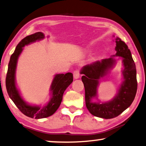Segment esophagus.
I'll return each mask as SVG.
<instances>
[{
  "label": "esophagus",
  "instance_id": "34e87169",
  "mask_svg": "<svg viewBox=\"0 0 146 146\" xmlns=\"http://www.w3.org/2000/svg\"><path fill=\"white\" fill-rule=\"evenodd\" d=\"M81 76V74H80V72H79V70L77 69L74 71L73 72V77H74V79H79V77Z\"/></svg>",
  "mask_w": 146,
  "mask_h": 146
}]
</instances>
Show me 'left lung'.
I'll return each instance as SVG.
<instances>
[{
  "label": "left lung",
  "mask_w": 146,
  "mask_h": 146,
  "mask_svg": "<svg viewBox=\"0 0 146 146\" xmlns=\"http://www.w3.org/2000/svg\"><path fill=\"white\" fill-rule=\"evenodd\" d=\"M115 42L117 53L114 56L123 57L124 81L113 100L102 104L91 102L92 99L97 96V88L100 79L106 76L113 65L115 62L113 58L105 59L87 65L81 71V73L84 75L81 77V80L85 87V104L87 110L94 116L104 119L117 117L129 108L134 100L137 89L136 68L131 51L120 38H116Z\"/></svg>",
  "instance_id": "8db88e82"
}]
</instances>
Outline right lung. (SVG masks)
<instances>
[{"label": "right lung", "instance_id": "add662e5", "mask_svg": "<svg viewBox=\"0 0 146 146\" xmlns=\"http://www.w3.org/2000/svg\"><path fill=\"white\" fill-rule=\"evenodd\" d=\"M44 37L43 33L38 32L27 36L19 42L14 53L11 56L6 77V87L10 98L24 115L35 119L47 117L53 115L61 104L65 89L73 80V74L71 73L56 75L50 86V91L52 92L51 99L47 105L42 108L29 106L21 98L15 85V71L19 56L22 52L23 46L37 40L42 39Z\"/></svg>", "mask_w": 146, "mask_h": 146}]
</instances>
